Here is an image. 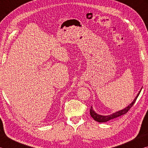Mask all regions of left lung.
<instances>
[{
  "label": "left lung",
  "mask_w": 148,
  "mask_h": 148,
  "mask_svg": "<svg viewBox=\"0 0 148 148\" xmlns=\"http://www.w3.org/2000/svg\"><path fill=\"white\" fill-rule=\"evenodd\" d=\"M140 91H141V90H140V92H138V94L137 95L136 98L134 99V100L133 101H132V103L131 104H129L128 106H127V108H124L123 110H119V111L115 112V113L112 114L111 115H109V116H101V115H99V114H97V113H95V112L93 110H92V106H91V108H90V114H91V117L96 121L100 122V123H104V122H107V121H110V120L113 119L114 118H116V117H119V116H122V115L127 114V112H128L129 110L131 108V107L133 106L134 104L135 103V102H136L138 97V95H140Z\"/></svg>",
  "instance_id": "1"
}]
</instances>
